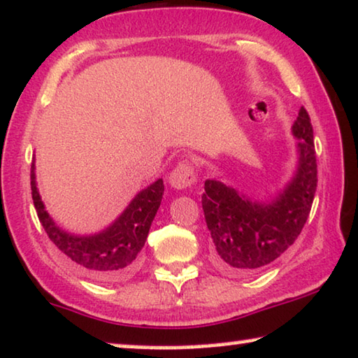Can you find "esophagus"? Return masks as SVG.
Returning <instances> with one entry per match:
<instances>
[{"instance_id": "1", "label": "esophagus", "mask_w": 358, "mask_h": 358, "mask_svg": "<svg viewBox=\"0 0 358 358\" xmlns=\"http://www.w3.org/2000/svg\"><path fill=\"white\" fill-rule=\"evenodd\" d=\"M194 181H196L194 167L188 161L180 162L177 167L172 170V173H170L169 177V183L177 189L189 188V186L194 185Z\"/></svg>"}]
</instances>
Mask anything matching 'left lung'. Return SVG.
<instances>
[{
  "instance_id": "left-lung-1",
  "label": "left lung",
  "mask_w": 358,
  "mask_h": 358,
  "mask_svg": "<svg viewBox=\"0 0 358 358\" xmlns=\"http://www.w3.org/2000/svg\"><path fill=\"white\" fill-rule=\"evenodd\" d=\"M292 135L299 140L297 170L273 201H250L222 181L206 180L202 209L213 241V265L222 273L262 270L294 244L306 225L318 180L313 128L303 106Z\"/></svg>"
}]
</instances>
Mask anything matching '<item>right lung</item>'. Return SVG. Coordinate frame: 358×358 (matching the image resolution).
<instances>
[{
    "label": "right lung",
    "mask_w": 358,
    "mask_h": 358,
    "mask_svg": "<svg viewBox=\"0 0 358 358\" xmlns=\"http://www.w3.org/2000/svg\"><path fill=\"white\" fill-rule=\"evenodd\" d=\"M30 185L31 199L48 238L85 273L98 280L117 281L127 278L136 270L149 228L162 201V178L140 191L112 225L88 236L61 230L50 217L36 189L35 164H31Z\"/></svg>",
    "instance_id": "add662e5"
}]
</instances>
